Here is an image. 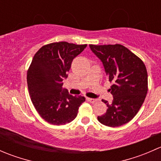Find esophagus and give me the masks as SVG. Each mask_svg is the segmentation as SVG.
Wrapping results in <instances>:
<instances>
[{
  "mask_svg": "<svg viewBox=\"0 0 161 161\" xmlns=\"http://www.w3.org/2000/svg\"><path fill=\"white\" fill-rule=\"evenodd\" d=\"M87 100H88V101H90V103H95V102L97 100H96V99H92V98H87Z\"/></svg>",
  "mask_w": 161,
  "mask_h": 161,
  "instance_id": "1",
  "label": "esophagus"
}]
</instances>
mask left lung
<instances>
[{"label":"left lung","instance_id":"8db88e82","mask_svg":"<svg viewBox=\"0 0 161 161\" xmlns=\"http://www.w3.org/2000/svg\"><path fill=\"white\" fill-rule=\"evenodd\" d=\"M92 53L101 61L109 81L113 101L106 103L107 112L97 119L109 127H118L130 121L145 100L148 76L140 58L121 44L92 45Z\"/></svg>","mask_w":161,"mask_h":161}]
</instances>
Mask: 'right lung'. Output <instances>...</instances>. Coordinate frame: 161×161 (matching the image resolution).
Wrapping results in <instances>:
<instances>
[{"label":"right lung","mask_w":161,"mask_h":161,"mask_svg":"<svg viewBox=\"0 0 161 161\" xmlns=\"http://www.w3.org/2000/svg\"><path fill=\"white\" fill-rule=\"evenodd\" d=\"M87 44L58 42L42 47L34 55L27 72V84L32 104L48 123L61 125L72 121L80 105L82 96H72L63 89L71 62Z\"/></svg>","instance_id":"1"}]
</instances>
